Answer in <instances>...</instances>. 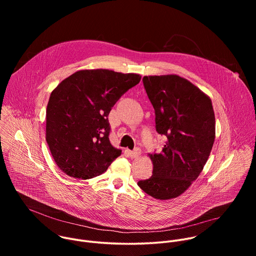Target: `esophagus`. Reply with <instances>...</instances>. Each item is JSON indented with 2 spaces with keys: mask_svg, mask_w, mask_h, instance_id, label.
I'll use <instances>...</instances> for the list:
<instances>
[{
  "mask_svg": "<svg viewBox=\"0 0 256 256\" xmlns=\"http://www.w3.org/2000/svg\"><path fill=\"white\" fill-rule=\"evenodd\" d=\"M140 153H142L140 150L138 148H136L134 151L130 152V158H138L140 156Z\"/></svg>",
  "mask_w": 256,
  "mask_h": 256,
  "instance_id": "34e87169",
  "label": "esophagus"
}]
</instances>
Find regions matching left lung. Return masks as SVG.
I'll return each instance as SVG.
<instances>
[{
  "label": "left lung",
  "instance_id": "1",
  "mask_svg": "<svg viewBox=\"0 0 256 256\" xmlns=\"http://www.w3.org/2000/svg\"><path fill=\"white\" fill-rule=\"evenodd\" d=\"M142 82L155 109L156 130L167 142L161 153L149 154L153 175L138 186L167 200L186 192L202 171L214 142V114L210 98L184 78L144 76Z\"/></svg>",
  "mask_w": 256,
  "mask_h": 256
}]
</instances>
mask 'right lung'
Returning a JSON list of instances; mask_svg holds the SVG:
<instances>
[{
    "label": "right lung",
    "instance_id": "1",
    "mask_svg": "<svg viewBox=\"0 0 256 256\" xmlns=\"http://www.w3.org/2000/svg\"><path fill=\"white\" fill-rule=\"evenodd\" d=\"M140 78L105 68L81 70L52 90L46 107V138L64 173L90 179L104 173L120 156L122 150L108 138V114Z\"/></svg>",
    "mask_w": 256,
    "mask_h": 256
}]
</instances>
